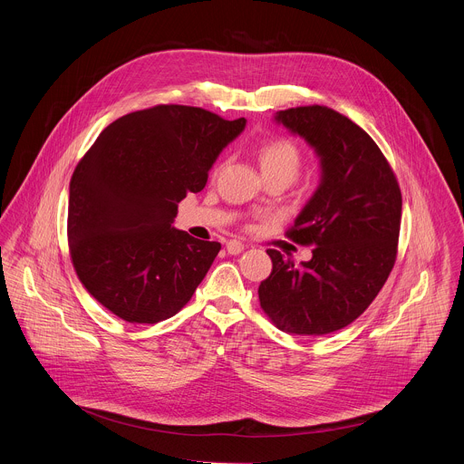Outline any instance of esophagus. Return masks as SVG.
<instances>
[{
    "mask_svg": "<svg viewBox=\"0 0 464 464\" xmlns=\"http://www.w3.org/2000/svg\"><path fill=\"white\" fill-rule=\"evenodd\" d=\"M226 249H227L229 255H238L240 251H244V244L240 240H229L226 244Z\"/></svg>",
    "mask_w": 464,
    "mask_h": 464,
    "instance_id": "34e87169",
    "label": "esophagus"
}]
</instances>
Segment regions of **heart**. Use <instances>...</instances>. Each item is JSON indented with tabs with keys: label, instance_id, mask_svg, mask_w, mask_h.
I'll return each instance as SVG.
<instances>
[{
	"label": "heart",
	"instance_id": "heart-1",
	"mask_svg": "<svg viewBox=\"0 0 464 464\" xmlns=\"http://www.w3.org/2000/svg\"><path fill=\"white\" fill-rule=\"evenodd\" d=\"M256 158L266 179L294 181L303 167L301 147L288 138H272L262 141L256 149Z\"/></svg>",
	"mask_w": 464,
	"mask_h": 464
}]
</instances>
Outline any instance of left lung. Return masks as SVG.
Returning a JSON list of instances; mask_svg holds the SVG:
<instances>
[{
    "instance_id": "1",
    "label": "left lung",
    "mask_w": 464,
    "mask_h": 464,
    "mask_svg": "<svg viewBox=\"0 0 464 464\" xmlns=\"http://www.w3.org/2000/svg\"><path fill=\"white\" fill-rule=\"evenodd\" d=\"M321 160V183L286 237L314 246L295 266L268 249L274 268L258 286L260 308L277 328L323 336L351 324L374 301L396 260L402 192L378 145L326 106L277 111Z\"/></svg>"
}]
</instances>
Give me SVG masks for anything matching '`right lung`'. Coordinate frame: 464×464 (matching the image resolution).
I'll use <instances>...</instances> for the list:
<instances>
[{
    "label": "right lung",
    "mask_w": 464,
    "mask_h": 464,
    "mask_svg": "<svg viewBox=\"0 0 464 464\" xmlns=\"http://www.w3.org/2000/svg\"><path fill=\"white\" fill-rule=\"evenodd\" d=\"M246 126L204 108L158 104L108 124L70 183L68 240L82 286L128 323L169 319L209 272L220 242L172 227L222 149Z\"/></svg>",
    "instance_id": "1"
}]
</instances>
